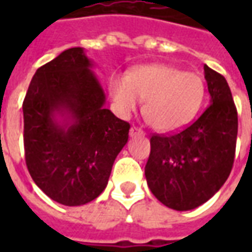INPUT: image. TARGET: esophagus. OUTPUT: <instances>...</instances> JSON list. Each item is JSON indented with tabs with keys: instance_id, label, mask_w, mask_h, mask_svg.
<instances>
[{
	"instance_id": "esophagus-1",
	"label": "esophagus",
	"mask_w": 252,
	"mask_h": 252,
	"mask_svg": "<svg viewBox=\"0 0 252 252\" xmlns=\"http://www.w3.org/2000/svg\"><path fill=\"white\" fill-rule=\"evenodd\" d=\"M129 135H131L132 137L142 136V135H144V132H143L140 128H137V126H132L131 129H129Z\"/></svg>"
}]
</instances>
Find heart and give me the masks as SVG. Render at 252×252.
Listing matches in <instances>:
<instances>
[{
  "label": "heart",
  "mask_w": 252,
  "mask_h": 252,
  "mask_svg": "<svg viewBox=\"0 0 252 252\" xmlns=\"http://www.w3.org/2000/svg\"><path fill=\"white\" fill-rule=\"evenodd\" d=\"M115 109L128 116L144 99L143 115L159 132H174L198 115L205 85L200 75L167 64H144L109 82Z\"/></svg>",
  "instance_id": "obj_1"
}]
</instances>
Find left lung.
<instances>
[{
    "label": "left lung",
    "mask_w": 252,
    "mask_h": 252,
    "mask_svg": "<svg viewBox=\"0 0 252 252\" xmlns=\"http://www.w3.org/2000/svg\"><path fill=\"white\" fill-rule=\"evenodd\" d=\"M211 105L185 129L153 135L144 169L153 194L175 211H190L215 195L232 170L238 112L225 78L204 64Z\"/></svg>",
    "instance_id": "1"
}]
</instances>
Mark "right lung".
I'll use <instances>...</instances> for the list:
<instances>
[{"mask_svg": "<svg viewBox=\"0 0 252 252\" xmlns=\"http://www.w3.org/2000/svg\"><path fill=\"white\" fill-rule=\"evenodd\" d=\"M90 67L83 48H68L37 68L23 102L28 171L51 200L67 206L104 191L131 128L104 108V90Z\"/></svg>", "mask_w": 252, "mask_h": 252, "instance_id": "1", "label": "right lung"}]
</instances>
